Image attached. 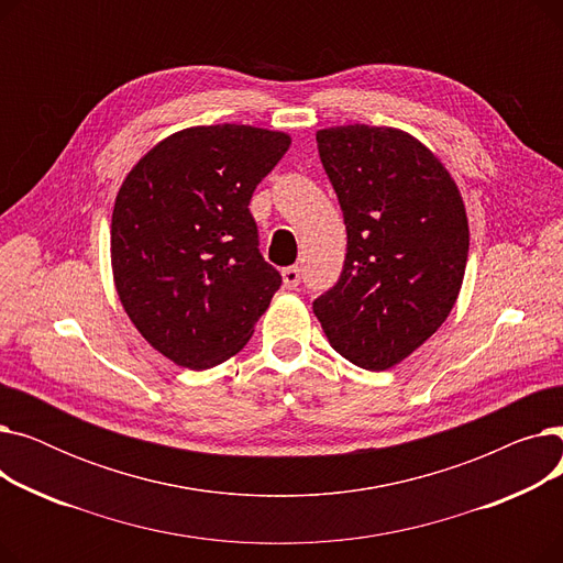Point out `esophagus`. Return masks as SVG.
Returning a JSON list of instances; mask_svg holds the SVG:
<instances>
[{"instance_id": "obj_1", "label": "esophagus", "mask_w": 563, "mask_h": 563, "mask_svg": "<svg viewBox=\"0 0 563 563\" xmlns=\"http://www.w3.org/2000/svg\"><path fill=\"white\" fill-rule=\"evenodd\" d=\"M299 283H301V269H299V266H287V269H283V285L287 289L299 287Z\"/></svg>"}]
</instances>
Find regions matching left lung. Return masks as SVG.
Here are the masks:
<instances>
[{
	"instance_id": "obj_1",
	"label": "left lung",
	"mask_w": 563,
	"mask_h": 563,
	"mask_svg": "<svg viewBox=\"0 0 563 563\" xmlns=\"http://www.w3.org/2000/svg\"><path fill=\"white\" fill-rule=\"evenodd\" d=\"M346 225L340 280L312 310L349 363L383 372L420 349L461 291L470 230L450 170L395 128L317 132Z\"/></svg>"
}]
</instances>
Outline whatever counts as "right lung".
<instances>
[{"mask_svg":"<svg viewBox=\"0 0 563 563\" xmlns=\"http://www.w3.org/2000/svg\"><path fill=\"white\" fill-rule=\"evenodd\" d=\"M289 143L253 125L187 128L145 153L118 189V299L175 365L207 369L242 351L280 287L260 255L249 202Z\"/></svg>","mask_w":563,"mask_h":563,"instance_id":"1","label":"right lung"}]
</instances>
